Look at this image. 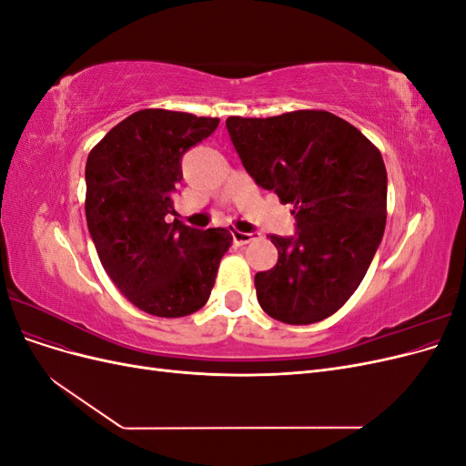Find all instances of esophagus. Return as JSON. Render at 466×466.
<instances>
[{"label":"esophagus","instance_id":"obj_1","mask_svg":"<svg viewBox=\"0 0 466 466\" xmlns=\"http://www.w3.org/2000/svg\"><path fill=\"white\" fill-rule=\"evenodd\" d=\"M255 238H258V233H243V231H233V241L243 247V245H248L250 241H255Z\"/></svg>","mask_w":466,"mask_h":466}]
</instances>
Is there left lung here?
Instances as JSON below:
<instances>
[{"label": "left lung", "mask_w": 466, "mask_h": 466, "mask_svg": "<svg viewBox=\"0 0 466 466\" xmlns=\"http://www.w3.org/2000/svg\"><path fill=\"white\" fill-rule=\"evenodd\" d=\"M247 173L291 204L295 235L255 276L264 313L286 324L334 315L358 289L387 221V168L356 126L327 110L225 120Z\"/></svg>", "instance_id": "1"}]
</instances>
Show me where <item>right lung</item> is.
Segmentation results:
<instances>
[{"label": "right lung", "mask_w": 466, "mask_h": 466, "mask_svg": "<svg viewBox=\"0 0 466 466\" xmlns=\"http://www.w3.org/2000/svg\"><path fill=\"white\" fill-rule=\"evenodd\" d=\"M218 124L188 112L137 110L87 157L86 216L96 255L124 298L149 315L177 319L202 309L231 247L228 229L167 219L182 155Z\"/></svg>", "instance_id": "add662e5"}]
</instances>
